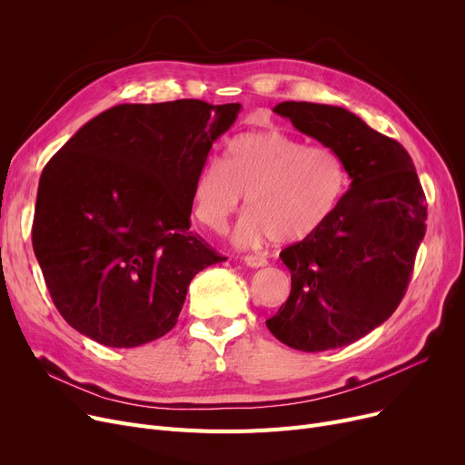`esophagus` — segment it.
<instances>
[{"mask_svg": "<svg viewBox=\"0 0 465 465\" xmlns=\"http://www.w3.org/2000/svg\"><path fill=\"white\" fill-rule=\"evenodd\" d=\"M242 262H245L249 267H263V265H267V260L262 254H247V256H242Z\"/></svg>", "mask_w": 465, "mask_h": 465, "instance_id": "1", "label": "esophagus"}]
</instances>
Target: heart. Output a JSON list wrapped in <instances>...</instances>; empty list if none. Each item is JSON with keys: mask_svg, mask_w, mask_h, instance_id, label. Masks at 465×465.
<instances>
[{"mask_svg": "<svg viewBox=\"0 0 465 465\" xmlns=\"http://www.w3.org/2000/svg\"><path fill=\"white\" fill-rule=\"evenodd\" d=\"M351 184L347 160L328 144H307L282 130L235 135L223 162H209L193 181L192 205L200 223L223 232L247 195L237 226L241 247L273 239L298 242L319 232Z\"/></svg>", "mask_w": 465, "mask_h": 465, "instance_id": "b5f03b06", "label": "heart"}]
</instances>
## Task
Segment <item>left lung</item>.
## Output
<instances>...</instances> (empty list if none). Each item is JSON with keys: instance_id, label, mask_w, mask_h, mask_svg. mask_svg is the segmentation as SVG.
<instances>
[{"instance_id": "left-lung-1", "label": "left lung", "mask_w": 465, "mask_h": 465, "mask_svg": "<svg viewBox=\"0 0 465 465\" xmlns=\"http://www.w3.org/2000/svg\"><path fill=\"white\" fill-rule=\"evenodd\" d=\"M294 128L347 160L351 188L328 223L281 252L286 303L265 324L281 343L322 352L354 343L390 319L426 233V195L409 153L343 107L282 102Z\"/></svg>"}]
</instances>
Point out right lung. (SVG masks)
<instances>
[{
  "label": "right lung",
  "mask_w": 465,
  "mask_h": 465,
  "mask_svg": "<svg viewBox=\"0 0 465 465\" xmlns=\"http://www.w3.org/2000/svg\"><path fill=\"white\" fill-rule=\"evenodd\" d=\"M239 104H124L97 114L45 165L34 252L65 322L132 349L177 324L190 281L224 262L190 230L192 188Z\"/></svg>",
  "instance_id": "add662e5"
}]
</instances>
